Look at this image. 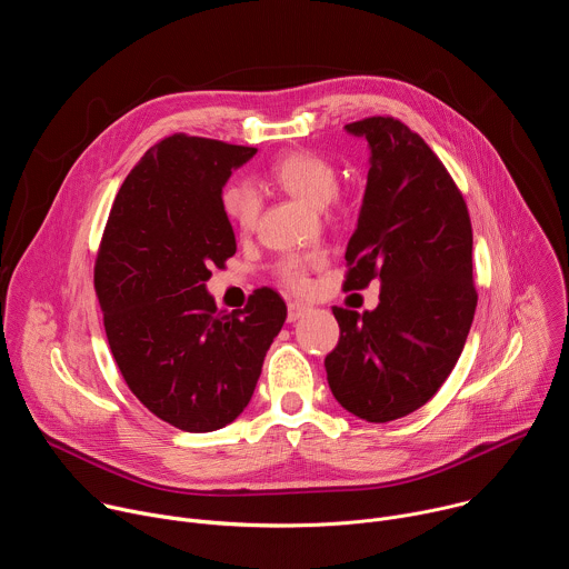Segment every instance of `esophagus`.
I'll list each match as a JSON object with an SVG mask.
<instances>
[{
	"mask_svg": "<svg viewBox=\"0 0 569 569\" xmlns=\"http://www.w3.org/2000/svg\"><path fill=\"white\" fill-rule=\"evenodd\" d=\"M310 308L306 303L299 301H288V321H297L299 317H303Z\"/></svg>",
	"mask_w": 569,
	"mask_h": 569,
	"instance_id": "esophagus-1",
	"label": "esophagus"
}]
</instances>
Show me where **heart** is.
<instances>
[{
    "label": "heart",
    "mask_w": 569,
    "mask_h": 569,
    "mask_svg": "<svg viewBox=\"0 0 569 569\" xmlns=\"http://www.w3.org/2000/svg\"><path fill=\"white\" fill-rule=\"evenodd\" d=\"M266 173L270 182L315 207L336 198L340 187V173L333 161L312 150L286 152L272 161ZM220 209L233 229L250 231L259 216V198L250 184L233 180L220 191ZM319 266H323L321 252H292L279 259L274 274L283 288L303 290L308 272Z\"/></svg>",
    "instance_id": "obj_1"
}]
</instances>
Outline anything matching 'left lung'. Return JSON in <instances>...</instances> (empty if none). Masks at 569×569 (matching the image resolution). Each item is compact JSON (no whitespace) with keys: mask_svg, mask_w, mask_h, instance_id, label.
Instances as JSON below:
<instances>
[{"mask_svg":"<svg viewBox=\"0 0 569 569\" xmlns=\"http://www.w3.org/2000/svg\"><path fill=\"white\" fill-rule=\"evenodd\" d=\"M371 146L345 290L380 281L371 312L333 306L338 347L323 360L333 396L369 423L408 417L455 369L477 308L466 200L437 152L393 117L347 123Z\"/></svg>","mask_w":569,"mask_h":569,"instance_id":"left-lung-1","label":"left lung"}]
</instances>
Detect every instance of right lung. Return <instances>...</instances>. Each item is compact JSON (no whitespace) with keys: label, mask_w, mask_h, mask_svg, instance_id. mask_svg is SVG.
<instances>
[{"label":"right lung","mask_w":569,"mask_h":569,"mask_svg":"<svg viewBox=\"0 0 569 569\" xmlns=\"http://www.w3.org/2000/svg\"><path fill=\"white\" fill-rule=\"evenodd\" d=\"M257 152L176 132L123 180L94 261V290L114 362L143 408L184 432L231 423L254 393L286 321L272 288L218 310L204 281L236 254L220 209L231 169Z\"/></svg>","instance_id":"add662e5"}]
</instances>
